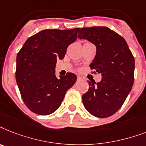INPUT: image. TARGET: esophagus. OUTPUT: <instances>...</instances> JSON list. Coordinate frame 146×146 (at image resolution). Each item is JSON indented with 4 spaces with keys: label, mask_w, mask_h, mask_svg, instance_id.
Listing matches in <instances>:
<instances>
[{
    "label": "esophagus",
    "mask_w": 146,
    "mask_h": 146,
    "mask_svg": "<svg viewBox=\"0 0 146 146\" xmlns=\"http://www.w3.org/2000/svg\"><path fill=\"white\" fill-rule=\"evenodd\" d=\"M84 80V78H83L82 77H80V76L78 77V81H80V80Z\"/></svg>",
    "instance_id": "esophagus-1"
}]
</instances>
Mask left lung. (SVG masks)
I'll return each mask as SVG.
<instances>
[{
  "mask_svg": "<svg viewBox=\"0 0 146 146\" xmlns=\"http://www.w3.org/2000/svg\"><path fill=\"white\" fill-rule=\"evenodd\" d=\"M78 38L96 46V54L90 67L102 74L100 82L89 81V90L82 96L83 104L95 117L111 116L121 108L132 89L133 56L123 37L107 27L83 28Z\"/></svg>",
  "mask_w": 146,
  "mask_h": 146,
  "instance_id": "obj_1",
  "label": "left lung"
}]
</instances>
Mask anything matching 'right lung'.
<instances>
[{
	"label": "right lung",
	"mask_w": 146,
	"mask_h": 146,
	"mask_svg": "<svg viewBox=\"0 0 146 146\" xmlns=\"http://www.w3.org/2000/svg\"><path fill=\"white\" fill-rule=\"evenodd\" d=\"M78 29H46L27 39L16 56V80L25 106L32 112L48 115L58 109L77 76L67 73L57 78V59H62L77 40Z\"/></svg>",
	"instance_id": "obj_1"
}]
</instances>
